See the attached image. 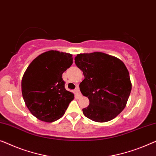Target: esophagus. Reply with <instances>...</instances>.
<instances>
[{
	"mask_svg": "<svg viewBox=\"0 0 156 156\" xmlns=\"http://www.w3.org/2000/svg\"><path fill=\"white\" fill-rule=\"evenodd\" d=\"M74 92H75V96L77 97V98H80V97H82V94H81V93H80L79 87L76 88L75 90H74Z\"/></svg>",
	"mask_w": 156,
	"mask_h": 156,
	"instance_id": "obj_1",
	"label": "esophagus"
}]
</instances>
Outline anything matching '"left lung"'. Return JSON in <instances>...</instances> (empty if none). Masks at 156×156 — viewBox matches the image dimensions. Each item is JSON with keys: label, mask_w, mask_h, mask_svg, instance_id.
<instances>
[{"label": "left lung", "mask_w": 156, "mask_h": 156, "mask_svg": "<svg viewBox=\"0 0 156 156\" xmlns=\"http://www.w3.org/2000/svg\"><path fill=\"white\" fill-rule=\"evenodd\" d=\"M74 60L84 76L80 91L89 100L88 107L82 109L83 115L97 122L114 119L125 108L132 90L125 65L101 52L78 54Z\"/></svg>", "instance_id": "8db88e82"}]
</instances>
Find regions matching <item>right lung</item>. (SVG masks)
I'll return each instance as SVG.
<instances>
[{
    "label": "right lung",
    "mask_w": 156,
    "mask_h": 156,
    "mask_svg": "<svg viewBox=\"0 0 156 156\" xmlns=\"http://www.w3.org/2000/svg\"><path fill=\"white\" fill-rule=\"evenodd\" d=\"M73 55L57 51L41 54L29 65L22 80V93L31 113L53 122L63 116L73 93L65 88L62 73L73 65Z\"/></svg>",
    "instance_id": "right-lung-1"
}]
</instances>
